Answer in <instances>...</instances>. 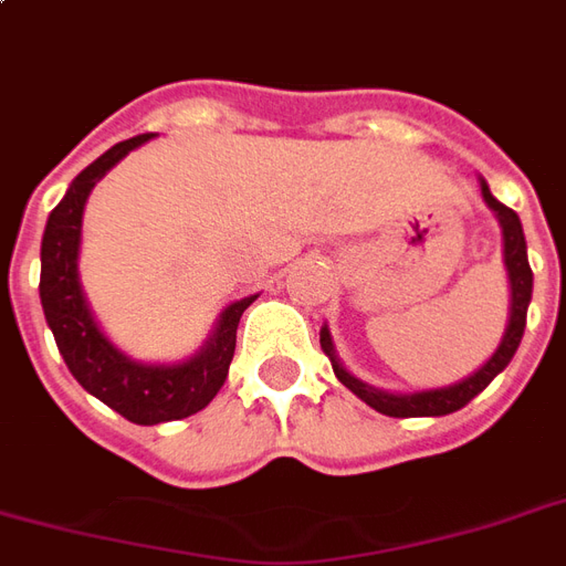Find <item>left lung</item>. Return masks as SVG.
<instances>
[{
    "label": "left lung",
    "instance_id": "obj_1",
    "mask_svg": "<svg viewBox=\"0 0 566 566\" xmlns=\"http://www.w3.org/2000/svg\"><path fill=\"white\" fill-rule=\"evenodd\" d=\"M483 198L489 207L495 209L497 219H501V228H504V261L506 272H510V287H513V305H510V326H506L504 342L495 350V357L489 359L476 375H471L462 384L443 389H429V392H413V396H392V392H380V389L366 387L363 380H357L354 375H347L342 363L333 354V342H329V333L321 329V347L326 350V357L333 359V371L336 378L345 384L354 396L366 401L368 408L387 413V417H399V420H408V417H443V413L462 411L468 401L480 396L492 380L510 366V359L516 354L518 342H522V333H525V321H528V303H531V287H534V272L528 266V249H525V233H522V221L510 207L497 203L492 198V191L483 182Z\"/></svg>",
    "mask_w": 566,
    "mask_h": 566
}]
</instances>
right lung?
<instances>
[{
  "mask_svg": "<svg viewBox=\"0 0 566 566\" xmlns=\"http://www.w3.org/2000/svg\"><path fill=\"white\" fill-rule=\"evenodd\" d=\"M153 134H137L95 158L81 177L74 179L69 195L48 219L41 240V305L48 317L56 347L65 366L86 392L102 399L107 408L123 413L137 426L186 420L207 408L216 392L228 380L230 359L237 350V326L242 312L254 303V296L233 303L221 315L216 336L200 350V357L182 366H140L125 359L116 347L102 336L92 321L81 282H77V245H81L83 203L92 186L111 170L134 146L149 140Z\"/></svg>",
  "mask_w": 566,
  "mask_h": 566,
  "instance_id": "right-lung-1",
  "label": "right lung"
}]
</instances>
